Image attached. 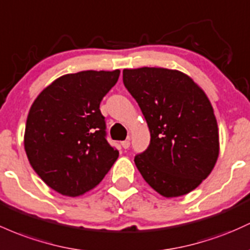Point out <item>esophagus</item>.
Listing matches in <instances>:
<instances>
[{"mask_svg": "<svg viewBox=\"0 0 250 250\" xmlns=\"http://www.w3.org/2000/svg\"><path fill=\"white\" fill-rule=\"evenodd\" d=\"M121 145H122V147L125 148V149H127V148L130 147V141L129 140H125V141L121 142Z\"/></svg>", "mask_w": 250, "mask_h": 250, "instance_id": "34e87169", "label": "esophagus"}]
</instances>
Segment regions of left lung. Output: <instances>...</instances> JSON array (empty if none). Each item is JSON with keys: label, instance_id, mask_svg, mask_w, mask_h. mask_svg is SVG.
<instances>
[{"label": "left lung", "instance_id": "left-lung-1", "mask_svg": "<svg viewBox=\"0 0 250 250\" xmlns=\"http://www.w3.org/2000/svg\"><path fill=\"white\" fill-rule=\"evenodd\" d=\"M123 84L149 128V146L134 159L144 179L167 198L194 190L219 153L217 121L205 92L185 73L163 67L125 68Z\"/></svg>", "mask_w": 250, "mask_h": 250}]
</instances>
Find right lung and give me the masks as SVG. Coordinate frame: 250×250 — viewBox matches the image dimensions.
<instances>
[{"label":"right lung","mask_w":250,"mask_h":250,"mask_svg":"<svg viewBox=\"0 0 250 250\" xmlns=\"http://www.w3.org/2000/svg\"><path fill=\"white\" fill-rule=\"evenodd\" d=\"M120 70L82 71L59 77L28 112L24 150L46 185L68 197L92 190L119 158L106 141L100 104Z\"/></svg>","instance_id":"add662e5"}]
</instances>
